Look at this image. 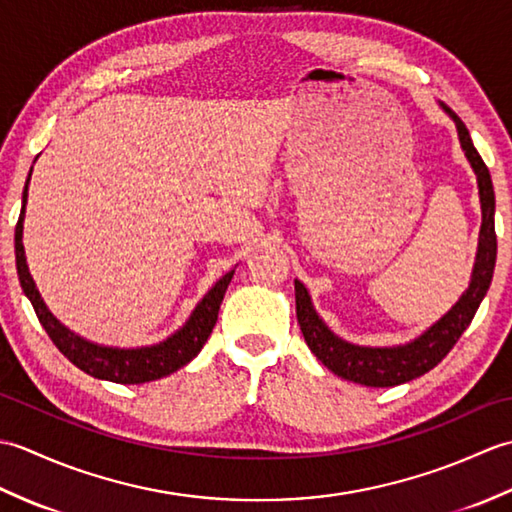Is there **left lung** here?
Here are the masks:
<instances>
[{
    "instance_id": "obj_1",
    "label": "left lung",
    "mask_w": 512,
    "mask_h": 512,
    "mask_svg": "<svg viewBox=\"0 0 512 512\" xmlns=\"http://www.w3.org/2000/svg\"><path fill=\"white\" fill-rule=\"evenodd\" d=\"M444 110L451 114L455 127H458L462 149L477 176V187H480L482 231L471 286L436 325H431V328L413 343L400 347H358L341 341L339 336H334L325 328L323 321L312 308L306 286H303L301 281H295L297 319L301 325L303 339H306L312 354L317 356L325 367L332 369L336 376H341L345 380H354V383H361L367 387H394L427 374L429 369L436 367L442 358L453 350V345L460 341V336L469 328L477 308H480L488 286H491L497 259L493 180L482 156L477 154V149L473 147L471 134L462 123V118L451 112L447 105H444Z\"/></svg>"
}]
</instances>
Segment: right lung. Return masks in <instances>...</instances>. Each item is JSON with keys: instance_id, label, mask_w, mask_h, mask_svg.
Segmentation results:
<instances>
[{"instance_id": "1", "label": "right lung", "mask_w": 512, "mask_h": 512, "mask_svg": "<svg viewBox=\"0 0 512 512\" xmlns=\"http://www.w3.org/2000/svg\"><path fill=\"white\" fill-rule=\"evenodd\" d=\"M28 182H30V176L26 180L24 195H21V213L15 226L17 275H19L21 288H24L26 297L30 299L32 308L37 312L39 323L43 325V330L48 332L52 343L59 347V352L68 358L72 365L83 369L85 374H90L94 378L112 380V383H121V385L149 383V380L169 376L182 365L193 361V358L200 354L202 345L206 343V339H209L215 328L220 303L224 299L228 284H231L235 270L226 273L220 281H217V284L209 290V295H206L198 303V308L193 310L187 325H184L180 332L173 334L165 343L151 345V347H138V350H112V347H101V345L83 341L81 336L72 334L68 328H63V325L52 317V312L46 308L39 290L35 288V281H32L28 273L24 244H21V231H24V215H26V200H28Z\"/></svg>"}]
</instances>
